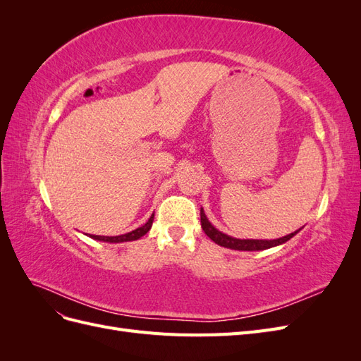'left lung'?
I'll return each mask as SVG.
<instances>
[{
	"instance_id": "1",
	"label": "left lung",
	"mask_w": 361,
	"mask_h": 361,
	"mask_svg": "<svg viewBox=\"0 0 361 361\" xmlns=\"http://www.w3.org/2000/svg\"><path fill=\"white\" fill-rule=\"evenodd\" d=\"M200 223H202L203 232L209 236L215 244L226 247V248H232V250H241V251H259V250H267L271 247H277V245L285 244L292 236H295L300 232V231H297V232L289 233V235L279 238V239H269V241H267V239H238V238L228 236V235L218 231V228H215L209 223V220H207V216L204 215L203 209H200Z\"/></svg>"
}]
</instances>
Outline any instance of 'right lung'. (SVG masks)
<instances>
[{"label":"right lung","mask_w":361,"mask_h":361,"mask_svg":"<svg viewBox=\"0 0 361 361\" xmlns=\"http://www.w3.org/2000/svg\"><path fill=\"white\" fill-rule=\"evenodd\" d=\"M154 216L155 214H152L149 218V221L143 224L141 227L135 228V231L125 233V235H118V236H99V235H89L93 239H97V241H104V243H128V241H135V239H140L141 236H145L152 227V223H154Z\"/></svg>","instance_id":"right-lung-1"}]
</instances>
